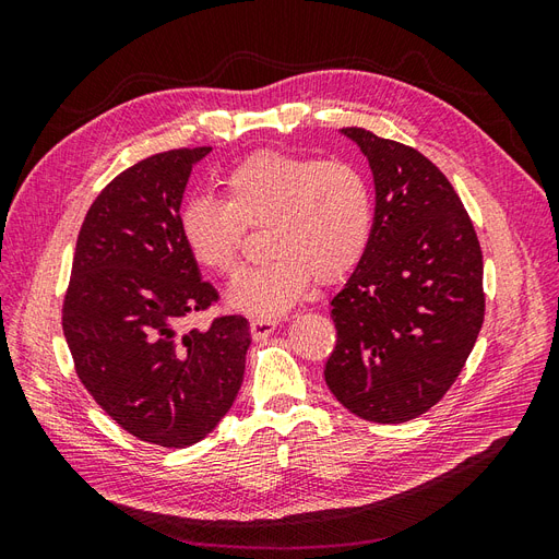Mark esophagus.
<instances>
[{
    "mask_svg": "<svg viewBox=\"0 0 559 559\" xmlns=\"http://www.w3.org/2000/svg\"><path fill=\"white\" fill-rule=\"evenodd\" d=\"M277 329V317H253L249 321V331L253 341H265V337Z\"/></svg>",
    "mask_w": 559,
    "mask_h": 559,
    "instance_id": "obj_1",
    "label": "esophagus"
}]
</instances>
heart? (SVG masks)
Wrapping results in <instances>:
<instances>
[{
    "label": "heart",
    "instance_id": "b5f03b06",
    "mask_svg": "<svg viewBox=\"0 0 559 559\" xmlns=\"http://www.w3.org/2000/svg\"><path fill=\"white\" fill-rule=\"evenodd\" d=\"M226 200L193 198L179 212V230L198 265L235 275L245 228L265 226L273 259L233 282L228 300L249 314H277L310 289L331 284L364 259L373 233L368 179L345 160H317L261 151L224 179Z\"/></svg>",
    "mask_w": 559,
    "mask_h": 559
}]
</instances>
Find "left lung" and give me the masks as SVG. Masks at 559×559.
Segmentation results:
<instances>
[{
    "mask_svg": "<svg viewBox=\"0 0 559 559\" xmlns=\"http://www.w3.org/2000/svg\"><path fill=\"white\" fill-rule=\"evenodd\" d=\"M376 181L373 233L331 300L324 378L349 413L380 425L425 415L460 378L485 319L483 251L448 177L417 148L343 128Z\"/></svg>",
    "mask_w": 559,
    "mask_h": 559,
    "instance_id": "left-lung-1",
    "label": "left lung"
}]
</instances>
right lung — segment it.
I'll use <instances>...</instances> for the list:
<instances>
[{
	"mask_svg": "<svg viewBox=\"0 0 559 559\" xmlns=\"http://www.w3.org/2000/svg\"><path fill=\"white\" fill-rule=\"evenodd\" d=\"M210 151H160L114 177L83 218L62 298L81 384L123 431L160 448L193 445L222 421L251 343L242 314L183 329L218 302L179 230L186 181Z\"/></svg>",
	"mask_w": 559,
	"mask_h": 559,
	"instance_id": "obj_1",
	"label": "right lung"
}]
</instances>
